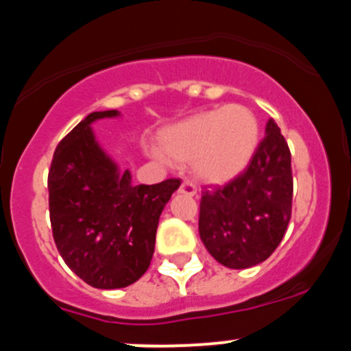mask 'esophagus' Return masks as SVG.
<instances>
[{
	"label": "esophagus",
	"instance_id": "obj_1",
	"mask_svg": "<svg viewBox=\"0 0 351 351\" xmlns=\"http://www.w3.org/2000/svg\"><path fill=\"white\" fill-rule=\"evenodd\" d=\"M180 192L186 195H195L197 194V187H195L194 182H191V180H184L182 184H180Z\"/></svg>",
	"mask_w": 351,
	"mask_h": 351
}]
</instances>
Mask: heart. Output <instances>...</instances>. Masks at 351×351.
Wrapping results in <instances>:
<instances>
[{
    "instance_id": "obj_1",
    "label": "heart",
    "mask_w": 351,
    "mask_h": 351,
    "mask_svg": "<svg viewBox=\"0 0 351 351\" xmlns=\"http://www.w3.org/2000/svg\"><path fill=\"white\" fill-rule=\"evenodd\" d=\"M259 142V123L250 108L226 105L202 112L160 135L169 160L192 162V171L206 182L222 184L246 169Z\"/></svg>"
}]
</instances>
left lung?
I'll return each mask as SVG.
<instances>
[{
    "mask_svg": "<svg viewBox=\"0 0 351 351\" xmlns=\"http://www.w3.org/2000/svg\"><path fill=\"white\" fill-rule=\"evenodd\" d=\"M291 207V152L269 119L247 167L224 186L202 191L199 234L221 265L232 269L256 266L280 246Z\"/></svg>",
    "mask_w": 351,
    "mask_h": 351,
    "instance_id": "obj_1",
    "label": "left lung"
}]
</instances>
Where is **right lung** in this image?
Returning a JSON list of instances; mask_svg holds the SVG:
<instances>
[{
    "label": "right lung",
    "instance_id": "add662e5",
    "mask_svg": "<svg viewBox=\"0 0 351 351\" xmlns=\"http://www.w3.org/2000/svg\"><path fill=\"white\" fill-rule=\"evenodd\" d=\"M93 112L56 145L48 171L53 239L66 266L99 289L125 288L149 269L164 206L180 179L134 186L93 138Z\"/></svg>",
    "mask_w": 351,
    "mask_h": 351
}]
</instances>
